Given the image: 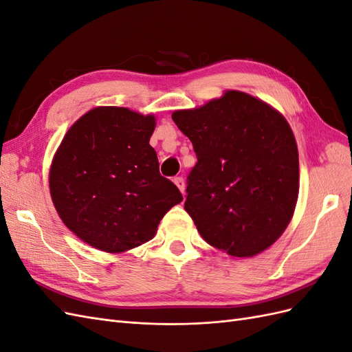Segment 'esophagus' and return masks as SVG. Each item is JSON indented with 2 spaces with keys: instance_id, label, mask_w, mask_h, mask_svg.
Instances as JSON below:
<instances>
[{
  "instance_id": "obj_1",
  "label": "esophagus",
  "mask_w": 352,
  "mask_h": 352,
  "mask_svg": "<svg viewBox=\"0 0 352 352\" xmlns=\"http://www.w3.org/2000/svg\"><path fill=\"white\" fill-rule=\"evenodd\" d=\"M175 185L180 189V192H185V180H184V177H175Z\"/></svg>"
}]
</instances>
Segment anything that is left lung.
<instances>
[{"label":"left lung","instance_id":"left-lung-1","mask_svg":"<svg viewBox=\"0 0 352 352\" xmlns=\"http://www.w3.org/2000/svg\"><path fill=\"white\" fill-rule=\"evenodd\" d=\"M172 119L197 154L185 210L202 239L232 257L267 250L289 225L300 189L298 148L285 117L248 94L226 91Z\"/></svg>","mask_w":352,"mask_h":352}]
</instances>
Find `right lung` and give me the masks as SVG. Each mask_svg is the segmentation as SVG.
I'll return each mask as SVG.
<instances>
[{
	"instance_id": "right-lung-1",
	"label": "right lung",
	"mask_w": 352,
	"mask_h": 352,
	"mask_svg": "<svg viewBox=\"0 0 352 352\" xmlns=\"http://www.w3.org/2000/svg\"><path fill=\"white\" fill-rule=\"evenodd\" d=\"M153 114L97 107L67 131L50 168V194L63 223L83 242L124 252L153 239L184 199L160 175L150 145Z\"/></svg>"
}]
</instances>
